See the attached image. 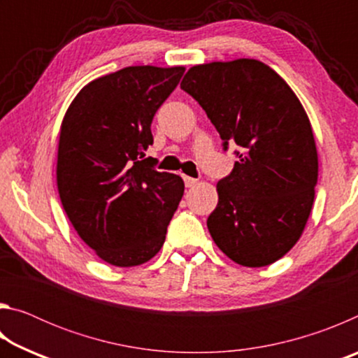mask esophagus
I'll list each match as a JSON object with an SVG mask.
<instances>
[{"mask_svg": "<svg viewBox=\"0 0 358 358\" xmlns=\"http://www.w3.org/2000/svg\"><path fill=\"white\" fill-rule=\"evenodd\" d=\"M183 180H185V185H186V187H192L194 185H197V180H196V178H192V177H187V175H185Z\"/></svg>", "mask_w": 358, "mask_h": 358, "instance_id": "esophagus-1", "label": "esophagus"}]
</instances>
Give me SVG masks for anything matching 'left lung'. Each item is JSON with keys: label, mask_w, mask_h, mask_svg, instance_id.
I'll return each mask as SVG.
<instances>
[{"label": "left lung", "mask_w": 358, "mask_h": 358, "mask_svg": "<svg viewBox=\"0 0 358 358\" xmlns=\"http://www.w3.org/2000/svg\"><path fill=\"white\" fill-rule=\"evenodd\" d=\"M181 90L207 113L224 142L240 147L217 181L207 227L243 266H265L292 250L310 217L319 161L310 118L286 80L257 59L197 64Z\"/></svg>", "instance_id": "obj_1"}]
</instances>
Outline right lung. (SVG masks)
I'll return each instance as SVG.
<instances>
[{"label":"right lung","instance_id":"1","mask_svg":"<svg viewBox=\"0 0 358 358\" xmlns=\"http://www.w3.org/2000/svg\"><path fill=\"white\" fill-rule=\"evenodd\" d=\"M185 66H129L80 90L59 128L57 185L63 208L104 262L155 257L183 197L181 177L153 169L151 121Z\"/></svg>","mask_w":358,"mask_h":358}]
</instances>
